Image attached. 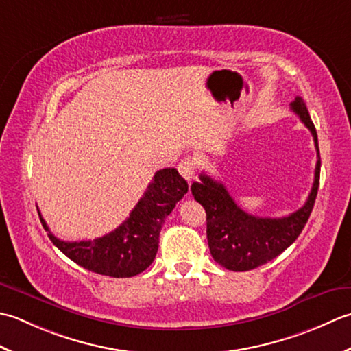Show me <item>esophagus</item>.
Here are the masks:
<instances>
[{
    "instance_id": "34e87169",
    "label": "esophagus",
    "mask_w": 351,
    "mask_h": 351,
    "mask_svg": "<svg viewBox=\"0 0 351 351\" xmlns=\"http://www.w3.org/2000/svg\"><path fill=\"white\" fill-rule=\"evenodd\" d=\"M178 173L182 174V177L184 180H192V177L195 174V160L191 159V157H184L180 162H178L177 165Z\"/></svg>"
}]
</instances>
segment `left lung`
Masks as SVG:
<instances>
[{
    "instance_id": "left-lung-1",
    "label": "left lung",
    "mask_w": 351,
    "mask_h": 351,
    "mask_svg": "<svg viewBox=\"0 0 351 351\" xmlns=\"http://www.w3.org/2000/svg\"><path fill=\"white\" fill-rule=\"evenodd\" d=\"M291 109L311 130L318 157L312 191L302 209L283 218L253 217L234 203L223 183L209 176L202 174V182L191 186L192 195L206 210V233L210 254L215 262L227 269L248 271L273 261L298 238L311 217L319 186L321 168L317 130L302 97H295Z\"/></svg>"
}]
</instances>
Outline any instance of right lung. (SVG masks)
Segmentation results:
<instances>
[{"mask_svg": "<svg viewBox=\"0 0 351 351\" xmlns=\"http://www.w3.org/2000/svg\"><path fill=\"white\" fill-rule=\"evenodd\" d=\"M186 192L188 183L176 168L157 171L130 217L113 232L94 241H60L49 232L38 212L53 244L77 265L109 277H133L152 265L165 218Z\"/></svg>", "mask_w": 351, "mask_h": 351, "instance_id": "add662e5", "label": "right lung"}]
</instances>
